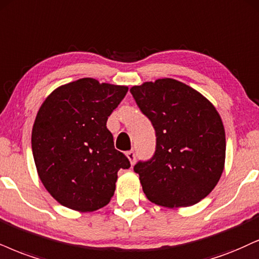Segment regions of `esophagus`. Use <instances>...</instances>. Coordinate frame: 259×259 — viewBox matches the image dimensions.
<instances>
[{"instance_id": "obj_1", "label": "esophagus", "mask_w": 259, "mask_h": 259, "mask_svg": "<svg viewBox=\"0 0 259 259\" xmlns=\"http://www.w3.org/2000/svg\"><path fill=\"white\" fill-rule=\"evenodd\" d=\"M126 156H127V158L130 159V162H131V164H135V162H136V152L133 151V150H131V151H127L126 152Z\"/></svg>"}]
</instances>
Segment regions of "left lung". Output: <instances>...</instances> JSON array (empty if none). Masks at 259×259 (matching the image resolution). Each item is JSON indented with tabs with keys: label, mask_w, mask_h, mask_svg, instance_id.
<instances>
[{
	"label": "left lung",
	"mask_w": 259,
	"mask_h": 259,
	"mask_svg": "<svg viewBox=\"0 0 259 259\" xmlns=\"http://www.w3.org/2000/svg\"><path fill=\"white\" fill-rule=\"evenodd\" d=\"M130 91L156 133L154 156L135 165L145 196L165 207L202 200L225 168L226 135L218 110L194 89L170 78Z\"/></svg>",
	"instance_id": "8db88e82"
}]
</instances>
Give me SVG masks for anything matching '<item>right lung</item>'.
<instances>
[{
    "label": "right lung",
    "instance_id": "right-lung-1",
    "mask_svg": "<svg viewBox=\"0 0 259 259\" xmlns=\"http://www.w3.org/2000/svg\"><path fill=\"white\" fill-rule=\"evenodd\" d=\"M127 91L82 78L54 90L38 110L32 154L44 187L63 206L82 212L105 206L117 171L131 167L107 128L108 116Z\"/></svg>",
    "mask_w": 259,
    "mask_h": 259
}]
</instances>
